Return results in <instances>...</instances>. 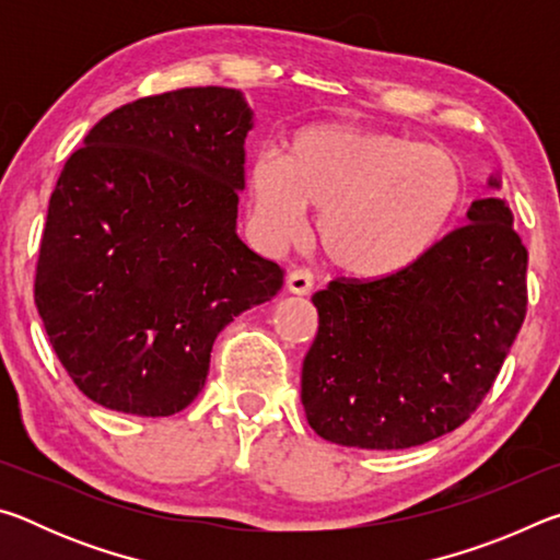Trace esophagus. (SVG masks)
Returning <instances> with one entry per match:
<instances>
[{
	"label": "esophagus",
	"mask_w": 560,
	"mask_h": 560,
	"mask_svg": "<svg viewBox=\"0 0 560 560\" xmlns=\"http://www.w3.org/2000/svg\"><path fill=\"white\" fill-rule=\"evenodd\" d=\"M287 289L296 296H306L314 289V273L308 269H293L287 277Z\"/></svg>",
	"instance_id": "obj_1"
}]
</instances>
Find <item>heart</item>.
Masks as SVG:
<instances>
[{"mask_svg": "<svg viewBox=\"0 0 560 560\" xmlns=\"http://www.w3.org/2000/svg\"><path fill=\"white\" fill-rule=\"evenodd\" d=\"M249 217L261 242L299 240L318 210V242L336 269L387 279L442 240L464 197V173L447 150L417 138L353 126L299 130L287 155L264 150L246 170Z\"/></svg>", "mask_w": 560, "mask_h": 560, "instance_id": "b5f03b06", "label": "heart"}]
</instances>
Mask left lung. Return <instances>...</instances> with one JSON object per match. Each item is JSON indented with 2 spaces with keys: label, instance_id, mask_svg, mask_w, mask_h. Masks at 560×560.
<instances>
[{
  "label": "left lung",
  "instance_id": "obj_1",
  "mask_svg": "<svg viewBox=\"0 0 560 560\" xmlns=\"http://www.w3.org/2000/svg\"><path fill=\"white\" fill-rule=\"evenodd\" d=\"M526 264L506 200L485 197L410 269L316 291L301 402L318 438L407 450L469 420L524 324Z\"/></svg>",
  "mask_w": 560,
  "mask_h": 560
}]
</instances>
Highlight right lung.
Segmentation results:
<instances>
[{"mask_svg": "<svg viewBox=\"0 0 560 560\" xmlns=\"http://www.w3.org/2000/svg\"><path fill=\"white\" fill-rule=\"evenodd\" d=\"M252 116L236 89L160 93L108 113L66 160L34 301L93 402L138 417L185 410L220 330L279 293V264L236 234Z\"/></svg>", "mask_w": 560, "mask_h": 560, "instance_id": "obj_1", "label": "right lung"}]
</instances>
